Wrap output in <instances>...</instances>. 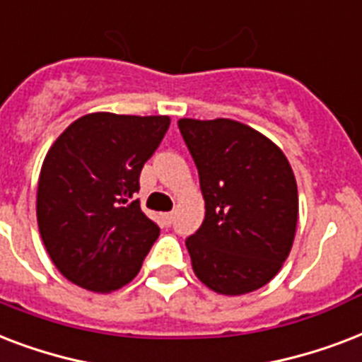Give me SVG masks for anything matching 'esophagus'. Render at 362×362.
<instances>
[{"instance_id": "esophagus-1", "label": "esophagus", "mask_w": 362, "mask_h": 362, "mask_svg": "<svg viewBox=\"0 0 362 362\" xmlns=\"http://www.w3.org/2000/svg\"><path fill=\"white\" fill-rule=\"evenodd\" d=\"M162 217H164V221H166L168 225H172V221H173V211L164 213V215H162Z\"/></svg>"}]
</instances>
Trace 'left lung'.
Masks as SVG:
<instances>
[{
	"instance_id": "8db88e82",
	"label": "left lung",
	"mask_w": 362,
	"mask_h": 362,
	"mask_svg": "<svg viewBox=\"0 0 362 362\" xmlns=\"http://www.w3.org/2000/svg\"><path fill=\"white\" fill-rule=\"evenodd\" d=\"M200 175L206 217L187 240L196 277L225 296L270 283L291 253L298 189L287 156L232 119H179Z\"/></svg>"
}]
</instances>
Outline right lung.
<instances>
[{
    "instance_id": "1",
    "label": "right lung",
    "mask_w": 362,
    "mask_h": 362,
    "mask_svg": "<svg viewBox=\"0 0 362 362\" xmlns=\"http://www.w3.org/2000/svg\"><path fill=\"white\" fill-rule=\"evenodd\" d=\"M170 122L166 115L88 113L50 145L35 211L45 249L67 281L105 295L137 276L160 228L134 194Z\"/></svg>"
}]
</instances>
